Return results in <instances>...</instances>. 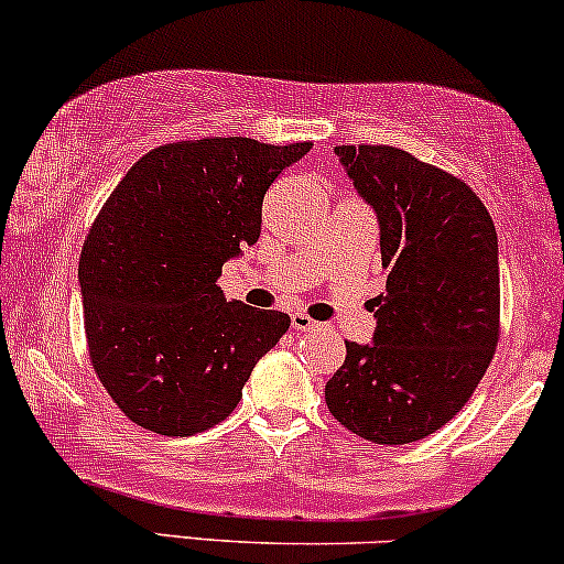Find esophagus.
I'll list each match as a JSON object with an SVG mask.
<instances>
[{
	"label": "esophagus",
	"mask_w": 564,
	"mask_h": 564,
	"mask_svg": "<svg viewBox=\"0 0 564 564\" xmlns=\"http://www.w3.org/2000/svg\"><path fill=\"white\" fill-rule=\"evenodd\" d=\"M291 328H294L296 334H307V330L317 328V323L312 321L310 315H304V312H294V315H291Z\"/></svg>",
	"instance_id": "34e87169"
}]
</instances>
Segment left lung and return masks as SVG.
<instances>
[{
  "label": "left lung",
  "instance_id": "obj_1",
  "mask_svg": "<svg viewBox=\"0 0 564 564\" xmlns=\"http://www.w3.org/2000/svg\"><path fill=\"white\" fill-rule=\"evenodd\" d=\"M336 154L376 209L386 294L372 300V344L347 341L325 404L359 438L412 444L463 410L497 351V228L465 181L404 149Z\"/></svg>",
  "mask_w": 564,
  "mask_h": 564
}]
</instances>
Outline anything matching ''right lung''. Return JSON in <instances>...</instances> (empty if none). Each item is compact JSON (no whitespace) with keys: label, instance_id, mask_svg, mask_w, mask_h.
Masks as SVG:
<instances>
[{"label":"right lung","instance_id":"obj_1","mask_svg":"<svg viewBox=\"0 0 564 564\" xmlns=\"http://www.w3.org/2000/svg\"><path fill=\"white\" fill-rule=\"evenodd\" d=\"M310 147L175 141L147 152L99 209L78 262L88 357L135 425L213 429L289 330L283 312L226 302L217 278L260 239L264 192Z\"/></svg>","mask_w":564,"mask_h":564}]
</instances>
